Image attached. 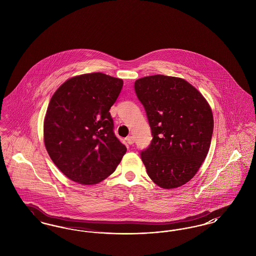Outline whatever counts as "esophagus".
I'll return each instance as SVG.
<instances>
[{
    "mask_svg": "<svg viewBox=\"0 0 256 256\" xmlns=\"http://www.w3.org/2000/svg\"><path fill=\"white\" fill-rule=\"evenodd\" d=\"M126 143L128 144V145H132L134 143V138L132 136H128V137H126Z\"/></svg>",
    "mask_w": 256,
    "mask_h": 256,
    "instance_id": "esophagus-1",
    "label": "esophagus"
}]
</instances>
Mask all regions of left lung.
I'll use <instances>...</instances> for the list:
<instances>
[{
	"instance_id": "8db88e82",
	"label": "left lung",
	"mask_w": 256,
	"mask_h": 256,
	"mask_svg": "<svg viewBox=\"0 0 256 256\" xmlns=\"http://www.w3.org/2000/svg\"><path fill=\"white\" fill-rule=\"evenodd\" d=\"M134 90L146 111L152 140L141 152L150 180L164 189L188 182L206 158L213 114L204 96L180 78H139Z\"/></svg>"
}]
</instances>
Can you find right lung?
I'll return each mask as SVG.
<instances>
[{"label": "right lung", "instance_id": "obj_1", "mask_svg": "<svg viewBox=\"0 0 256 256\" xmlns=\"http://www.w3.org/2000/svg\"><path fill=\"white\" fill-rule=\"evenodd\" d=\"M121 78L102 73L74 76L56 91L44 121L50 158L71 180L84 185L106 178L126 148L114 134L110 108L122 90Z\"/></svg>", "mask_w": 256, "mask_h": 256}]
</instances>
